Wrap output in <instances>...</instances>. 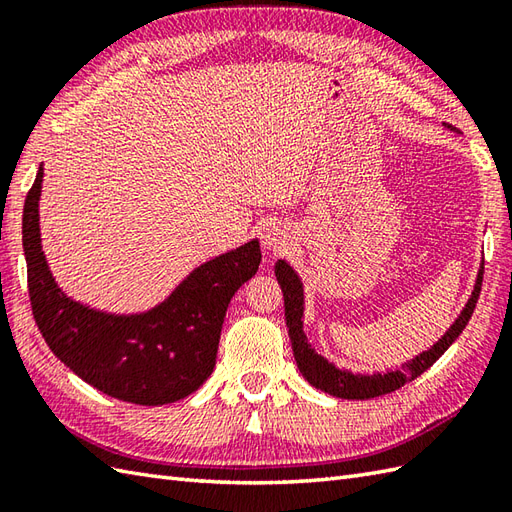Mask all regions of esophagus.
I'll list each match as a JSON object with an SVG mask.
<instances>
[{"mask_svg": "<svg viewBox=\"0 0 512 512\" xmlns=\"http://www.w3.org/2000/svg\"><path fill=\"white\" fill-rule=\"evenodd\" d=\"M290 242V235L286 231V226L281 224H266V228L262 231V246L268 250H284Z\"/></svg>", "mask_w": 512, "mask_h": 512, "instance_id": "34e87169", "label": "esophagus"}]
</instances>
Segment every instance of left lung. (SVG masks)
Instances as JSON below:
<instances>
[{
	"instance_id": "left-lung-1",
	"label": "left lung",
	"mask_w": 512,
	"mask_h": 512,
	"mask_svg": "<svg viewBox=\"0 0 512 512\" xmlns=\"http://www.w3.org/2000/svg\"><path fill=\"white\" fill-rule=\"evenodd\" d=\"M444 127L451 129V132L455 129L451 125H444ZM275 275L281 290H284L286 325H288L292 352H295V361L303 378H306L312 387H317L330 396L345 398V400H367V398L389 394V391H396L402 385H407L409 380L418 378L422 372H427V369L449 350L453 341L458 339L462 330L466 328V323H469L471 314L475 310V303H477V297H480V288H482L484 262L480 270H477L471 297L466 301L462 312L458 314V319L451 323V328L444 332L440 339L429 347V350L420 352L418 356H413L411 361L402 365V369H394V372H385V374H352L350 369L336 367L334 363L328 361V358L314 350L312 343H308L306 332H303V310H306V297H303L301 277L297 275V270L286 262V259H279L275 264Z\"/></svg>"
}]
</instances>
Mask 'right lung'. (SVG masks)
<instances>
[{
  "instance_id": "1",
  "label": "right lung",
  "mask_w": 512,
  "mask_h": 512,
  "mask_svg": "<svg viewBox=\"0 0 512 512\" xmlns=\"http://www.w3.org/2000/svg\"><path fill=\"white\" fill-rule=\"evenodd\" d=\"M43 165L26 195L21 235L32 314L63 365L103 394L158 407L193 394L211 376L226 308L255 277L257 237L193 268L169 295L143 312H107L70 297L41 246Z\"/></svg>"
}]
</instances>
